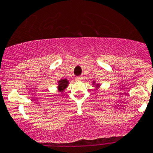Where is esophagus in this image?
Listing matches in <instances>:
<instances>
[{"label":"esophagus","instance_id":"34e87169","mask_svg":"<svg viewBox=\"0 0 153 153\" xmlns=\"http://www.w3.org/2000/svg\"><path fill=\"white\" fill-rule=\"evenodd\" d=\"M82 79H83V77H82V76H76V81H81Z\"/></svg>","mask_w":153,"mask_h":153}]
</instances>
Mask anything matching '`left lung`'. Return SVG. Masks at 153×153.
Listing matches in <instances>:
<instances>
[{
    "instance_id": "obj_1",
    "label": "left lung",
    "mask_w": 153,
    "mask_h": 153,
    "mask_svg": "<svg viewBox=\"0 0 153 153\" xmlns=\"http://www.w3.org/2000/svg\"><path fill=\"white\" fill-rule=\"evenodd\" d=\"M92 84H93V86H94V87H95V89H98V88H99V87H100V84H98V83H96V82L94 81H93L92 82Z\"/></svg>"
}]
</instances>
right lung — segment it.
<instances>
[{
	"mask_svg": "<svg viewBox=\"0 0 153 153\" xmlns=\"http://www.w3.org/2000/svg\"><path fill=\"white\" fill-rule=\"evenodd\" d=\"M57 83H58V86H57L58 91H59V92H61L62 94H63V93H64V91H65V89H66L68 87V85H69V80H68L66 78H65V79H60V80H59V81L57 82Z\"/></svg>",
	"mask_w": 153,
	"mask_h": 153,
	"instance_id": "1",
	"label": "right lung"
}]
</instances>
